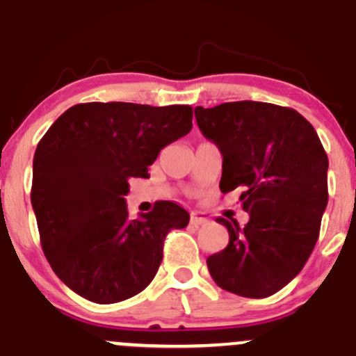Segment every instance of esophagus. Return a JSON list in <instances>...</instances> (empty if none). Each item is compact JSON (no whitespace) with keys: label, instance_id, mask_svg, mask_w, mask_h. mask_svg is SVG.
<instances>
[{"label":"esophagus","instance_id":"34e87169","mask_svg":"<svg viewBox=\"0 0 356 356\" xmlns=\"http://www.w3.org/2000/svg\"><path fill=\"white\" fill-rule=\"evenodd\" d=\"M189 222H191V224H196V226H200V224L209 222V219H207V217L203 216V213H200V212H193V213H191V217H189Z\"/></svg>","mask_w":356,"mask_h":356}]
</instances>
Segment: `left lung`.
Instances as JSON below:
<instances>
[{"instance_id": "obj_1", "label": "left lung", "mask_w": 356, "mask_h": 356, "mask_svg": "<svg viewBox=\"0 0 356 356\" xmlns=\"http://www.w3.org/2000/svg\"><path fill=\"white\" fill-rule=\"evenodd\" d=\"M196 123L222 153V193L241 188L250 219L229 233L207 266L220 289L262 299L284 289L315 248L329 202V158L312 123L296 109L268 102H224L195 109Z\"/></svg>"}]
</instances>
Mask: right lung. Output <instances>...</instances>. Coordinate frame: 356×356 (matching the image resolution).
<instances>
[{"instance_id":"right-lung-1","label":"right lung","mask_w":356,"mask_h":356,"mask_svg":"<svg viewBox=\"0 0 356 356\" xmlns=\"http://www.w3.org/2000/svg\"><path fill=\"white\" fill-rule=\"evenodd\" d=\"M191 106L86 102L69 108L38 143L31 203L41 248L71 291L97 305L143 292L163 259L170 229L189 213L156 202L140 219L125 203L130 177L193 127Z\"/></svg>"}]
</instances>
